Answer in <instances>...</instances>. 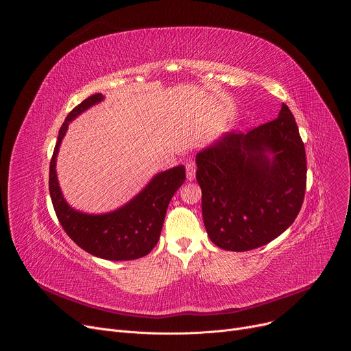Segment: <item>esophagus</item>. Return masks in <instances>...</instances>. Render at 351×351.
Wrapping results in <instances>:
<instances>
[{
    "mask_svg": "<svg viewBox=\"0 0 351 351\" xmlns=\"http://www.w3.org/2000/svg\"><path fill=\"white\" fill-rule=\"evenodd\" d=\"M195 169L197 168H195V164L193 161H189L186 164V176H187L189 180H193L195 178Z\"/></svg>",
    "mask_w": 351,
    "mask_h": 351,
    "instance_id": "esophagus-1",
    "label": "esophagus"
}]
</instances>
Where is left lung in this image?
Segmentation results:
<instances>
[{
    "mask_svg": "<svg viewBox=\"0 0 351 351\" xmlns=\"http://www.w3.org/2000/svg\"><path fill=\"white\" fill-rule=\"evenodd\" d=\"M203 219L211 241L248 252L282 234L303 206L304 143L286 104L245 134L230 132L195 156Z\"/></svg>",
    "mask_w": 351,
    "mask_h": 351,
    "instance_id": "1",
    "label": "left lung"
}]
</instances>
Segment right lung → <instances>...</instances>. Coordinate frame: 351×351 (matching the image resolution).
I'll use <instances>...</instances> for the list:
<instances>
[{"label":"right lung","mask_w":351,"mask_h":351,"mask_svg":"<svg viewBox=\"0 0 351 351\" xmlns=\"http://www.w3.org/2000/svg\"><path fill=\"white\" fill-rule=\"evenodd\" d=\"M103 98L99 93L90 95L62 123L49 162V195L64 230L84 252L110 261H130L147 256L158 243L169 202L183 184L186 173L184 167L179 165L156 175L128 204L108 214L88 215L69 207L56 172L58 149L69 122Z\"/></svg>","instance_id":"add662e5"}]
</instances>
